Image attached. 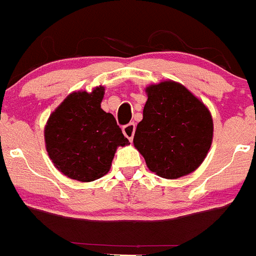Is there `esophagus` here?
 <instances>
[{
	"label": "esophagus",
	"instance_id": "34e87169",
	"mask_svg": "<svg viewBox=\"0 0 256 256\" xmlns=\"http://www.w3.org/2000/svg\"><path fill=\"white\" fill-rule=\"evenodd\" d=\"M134 132H136V124L134 123H130V124H126V126H123L124 136H126V137L130 140V142H132Z\"/></svg>",
	"mask_w": 256,
	"mask_h": 256
}]
</instances>
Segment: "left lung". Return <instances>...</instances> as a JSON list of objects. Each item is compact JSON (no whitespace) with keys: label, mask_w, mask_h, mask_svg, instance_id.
I'll return each mask as SVG.
<instances>
[{"label":"left lung","mask_w":256,"mask_h":256,"mask_svg":"<svg viewBox=\"0 0 256 256\" xmlns=\"http://www.w3.org/2000/svg\"><path fill=\"white\" fill-rule=\"evenodd\" d=\"M147 102L133 144L157 176L176 180L196 171L210 150L212 116L184 85L164 80L146 88Z\"/></svg>","instance_id":"8db88e82"}]
</instances>
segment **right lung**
<instances>
[{"label":"right lung","mask_w":256,"mask_h":256,"mask_svg":"<svg viewBox=\"0 0 256 256\" xmlns=\"http://www.w3.org/2000/svg\"><path fill=\"white\" fill-rule=\"evenodd\" d=\"M106 88L72 92L46 122L45 147L54 166L80 182L100 178L110 170L118 147L130 144L110 113L102 109Z\"/></svg>","instance_id":"right-lung-1"}]
</instances>
